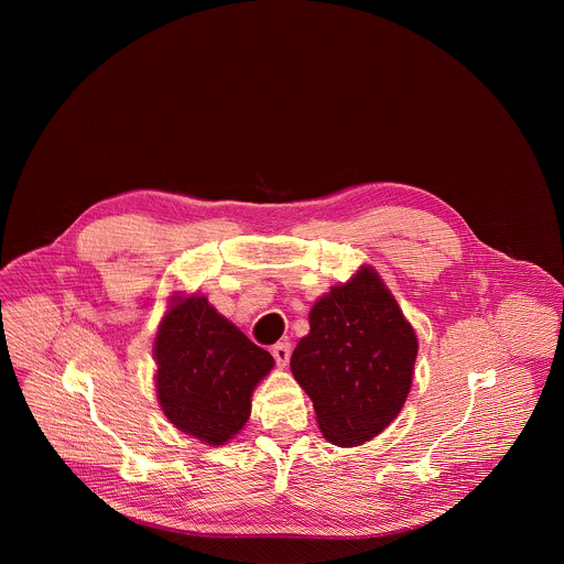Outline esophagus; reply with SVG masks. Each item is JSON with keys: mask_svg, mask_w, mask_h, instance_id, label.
Listing matches in <instances>:
<instances>
[{"mask_svg": "<svg viewBox=\"0 0 564 564\" xmlns=\"http://www.w3.org/2000/svg\"><path fill=\"white\" fill-rule=\"evenodd\" d=\"M290 355H292V344L290 341H279L272 346V357L276 359L279 366H285L290 361Z\"/></svg>", "mask_w": 564, "mask_h": 564, "instance_id": "esophagus-1", "label": "esophagus"}]
</instances>
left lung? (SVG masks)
Returning a JSON list of instances; mask_svg holds the SVG:
<instances>
[{"mask_svg": "<svg viewBox=\"0 0 564 564\" xmlns=\"http://www.w3.org/2000/svg\"><path fill=\"white\" fill-rule=\"evenodd\" d=\"M417 357V337L375 270L318 299L310 335L290 368L310 394L326 440L355 446L379 435L404 406Z\"/></svg>", "mask_w": 564, "mask_h": 564, "instance_id": "1", "label": "left lung"}]
</instances>
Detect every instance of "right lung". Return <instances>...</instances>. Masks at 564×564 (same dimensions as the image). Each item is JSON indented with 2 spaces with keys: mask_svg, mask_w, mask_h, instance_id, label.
<instances>
[{
  "mask_svg": "<svg viewBox=\"0 0 564 564\" xmlns=\"http://www.w3.org/2000/svg\"><path fill=\"white\" fill-rule=\"evenodd\" d=\"M158 399L167 420L207 444H225L246 426L252 390L272 370L252 344L205 296L176 301L155 337Z\"/></svg>",
  "mask_w": 564,
  "mask_h": 564,
  "instance_id": "right-lung-1",
  "label": "right lung"
}]
</instances>
